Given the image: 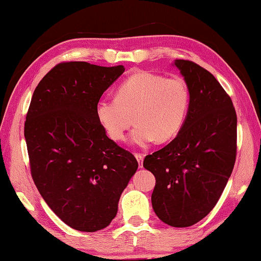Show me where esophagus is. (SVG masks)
Instances as JSON below:
<instances>
[{"mask_svg":"<svg viewBox=\"0 0 261 261\" xmlns=\"http://www.w3.org/2000/svg\"><path fill=\"white\" fill-rule=\"evenodd\" d=\"M135 156H136V159H137V161H138V163H139V167H140V168L143 167L144 154H141V153H135Z\"/></svg>","mask_w":261,"mask_h":261,"instance_id":"34e87169","label":"esophagus"}]
</instances>
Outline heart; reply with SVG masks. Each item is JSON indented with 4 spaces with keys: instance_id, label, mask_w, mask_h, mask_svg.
I'll use <instances>...</instances> for the list:
<instances>
[{
    "instance_id": "heart-1",
    "label": "heart",
    "mask_w": 261,
    "mask_h": 261,
    "mask_svg": "<svg viewBox=\"0 0 261 261\" xmlns=\"http://www.w3.org/2000/svg\"><path fill=\"white\" fill-rule=\"evenodd\" d=\"M190 91L180 77L140 71L117 87L116 98L96 103V117L110 138L122 141L134 119L131 140L145 146L156 138L165 141L177 134L187 118Z\"/></svg>"
}]
</instances>
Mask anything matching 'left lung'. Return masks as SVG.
Here are the masks:
<instances>
[{
  "instance_id": "obj_1",
  "label": "left lung",
  "mask_w": 261,
  "mask_h": 261,
  "mask_svg": "<svg viewBox=\"0 0 261 261\" xmlns=\"http://www.w3.org/2000/svg\"><path fill=\"white\" fill-rule=\"evenodd\" d=\"M175 65L190 91L187 118L178 135L144 159L155 176L153 210L162 222L184 228L214 208L232 173L237 116L230 96L215 77L192 61Z\"/></svg>"
}]
</instances>
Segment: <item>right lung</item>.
I'll return each instance as SVG.
<instances>
[{
	"instance_id": "obj_1",
	"label": "right lung",
	"mask_w": 261,
	"mask_h": 261,
	"mask_svg": "<svg viewBox=\"0 0 261 261\" xmlns=\"http://www.w3.org/2000/svg\"><path fill=\"white\" fill-rule=\"evenodd\" d=\"M124 70L87 62L57 64L38 84L26 115L35 187L50 210L79 231L109 226L138 168L134 154L108 138L95 112Z\"/></svg>"
}]
</instances>
